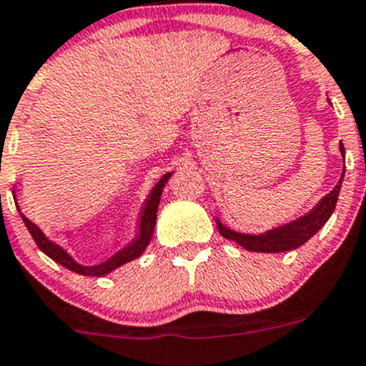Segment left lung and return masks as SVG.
Segmentation results:
<instances>
[{"mask_svg": "<svg viewBox=\"0 0 366 366\" xmlns=\"http://www.w3.org/2000/svg\"><path fill=\"white\" fill-rule=\"evenodd\" d=\"M340 153L345 155L344 144L340 142ZM345 165V164H344ZM345 171V167H344ZM342 179H344V172H342V178L338 182L337 187L326 195V197L321 199L317 206L307 213L305 217L297 218V220L291 222L287 225H282V227L273 229V231H267L264 234L252 236V234H239V232L231 231L225 225H222L220 222L217 220L218 231L224 238L236 241L239 247L247 248L250 252H266V254H278V252H289L295 250V248L301 247V244L307 243L319 229L322 227L327 222V218L333 213L335 206H337L338 194H340L342 188Z\"/></svg>", "mask_w": 366, "mask_h": 366, "instance_id": "obj_1", "label": "left lung"}]
</instances>
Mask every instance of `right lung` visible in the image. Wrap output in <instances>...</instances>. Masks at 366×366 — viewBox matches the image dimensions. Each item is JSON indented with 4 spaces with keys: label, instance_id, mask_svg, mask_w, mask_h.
Segmentation results:
<instances>
[{
    "label": "right lung",
    "instance_id": "1",
    "mask_svg": "<svg viewBox=\"0 0 366 366\" xmlns=\"http://www.w3.org/2000/svg\"><path fill=\"white\" fill-rule=\"evenodd\" d=\"M169 178H171V172H167L165 176H162L160 182L155 184V188H153L152 194H149L148 201H146L144 209H142V214H141V225H139L137 238L132 241L127 248H123L122 252H118V254L112 255L111 259H107V261L102 262V264H99V266L77 264V262H75L74 259H71L70 255L66 254L61 247H59V244L52 243V241H49L47 238H45L44 232L40 231V229L36 227L31 220H28V218L21 213L22 220H24V225L28 227L29 234H31L33 239H35L36 247H39L45 255H49L52 261L59 262V264L65 266L66 269L74 271V273L84 274V277H104V274L111 273V271L116 269V267H119V266L127 264V262L134 261V259H137L139 255L146 250V247H148L149 239H152V236H153V231H155L157 209H158V202H160L162 190H164V184L167 183ZM17 209H19V206H17Z\"/></svg>",
    "mask_w": 366,
    "mask_h": 366
}]
</instances>
